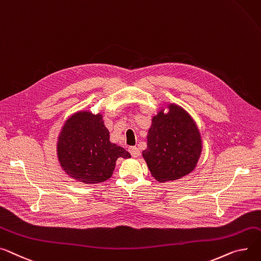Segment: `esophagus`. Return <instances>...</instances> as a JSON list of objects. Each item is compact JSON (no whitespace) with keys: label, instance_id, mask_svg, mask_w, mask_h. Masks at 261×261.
I'll use <instances>...</instances> for the list:
<instances>
[{"label":"esophagus","instance_id":"esophagus-1","mask_svg":"<svg viewBox=\"0 0 261 261\" xmlns=\"http://www.w3.org/2000/svg\"><path fill=\"white\" fill-rule=\"evenodd\" d=\"M129 152L133 156V158H138V156L141 155L140 150H138V148H136V147H130L129 148Z\"/></svg>","mask_w":261,"mask_h":261}]
</instances>
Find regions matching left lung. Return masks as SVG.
Masks as SVG:
<instances>
[{"label": "left lung", "instance_id": "8db88e82", "mask_svg": "<svg viewBox=\"0 0 261 261\" xmlns=\"http://www.w3.org/2000/svg\"><path fill=\"white\" fill-rule=\"evenodd\" d=\"M201 152L200 131L190 113L174 102L160 107L142 152L151 175L160 182L179 179L194 171Z\"/></svg>", "mask_w": 261, "mask_h": 261}]
</instances>
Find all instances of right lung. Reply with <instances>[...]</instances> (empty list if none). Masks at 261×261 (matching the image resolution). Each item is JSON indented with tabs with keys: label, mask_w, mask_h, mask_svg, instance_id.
Here are the masks:
<instances>
[{
	"label": "right lung",
	"mask_w": 261,
	"mask_h": 261,
	"mask_svg": "<svg viewBox=\"0 0 261 261\" xmlns=\"http://www.w3.org/2000/svg\"><path fill=\"white\" fill-rule=\"evenodd\" d=\"M62 170L79 182L99 184L109 179L117 159H130L124 148L110 142V132L101 113L81 110L69 116L57 141Z\"/></svg>",
	"instance_id": "obj_1"
}]
</instances>
